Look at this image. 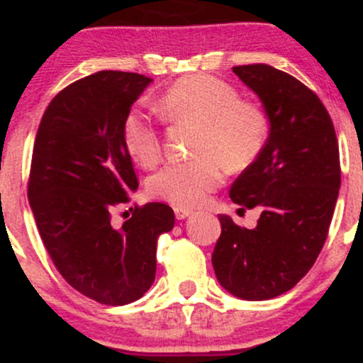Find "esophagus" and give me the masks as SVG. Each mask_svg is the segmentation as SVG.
<instances>
[{
  "instance_id": "34e87169",
  "label": "esophagus",
  "mask_w": 363,
  "mask_h": 363,
  "mask_svg": "<svg viewBox=\"0 0 363 363\" xmlns=\"http://www.w3.org/2000/svg\"><path fill=\"white\" fill-rule=\"evenodd\" d=\"M174 213H176L177 220H184V218H187V216H191L193 211L186 210V208H174Z\"/></svg>"
}]
</instances>
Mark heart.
<instances>
[{
  "label": "heart",
  "mask_w": 363,
  "mask_h": 363,
  "mask_svg": "<svg viewBox=\"0 0 363 363\" xmlns=\"http://www.w3.org/2000/svg\"><path fill=\"white\" fill-rule=\"evenodd\" d=\"M158 109L170 123L198 126L193 145L196 158L170 164L150 181V193L177 208L205 205L222 181V164L230 170L247 167L268 136V121L259 107L242 102L235 89L208 74L174 83ZM123 143L133 160L145 167L160 158L157 128L138 111H131L124 119Z\"/></svg>",
  "instance_id": "1"
}]
</instances>
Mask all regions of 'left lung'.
Here are the masks:
<instances>
[{
    "label": "left lung",
    "mask_w": 363,
    "mask_h": 363,
    "mask_svg": "<svg viewBox=\"0 0 363 363\" xmlns=\"http://www.w3.org/2000/svg\"><path fill=\"white\" fill-rule=\"evenodd\" d=\"M232 69L269 121L259 155L230 187L232 201L259 206L261 216L249 230L218 215L211 262L228 294L268 301L294 289L318 259L340 193V150L326 107L297 78L268 65Z\"/></svg>",
    "instance_id": "obj_1"
}]
</instances>
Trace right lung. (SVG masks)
<instances>
[{
	"instance_id": "obj_1",
	"label": "right lung",
	"mask_w": 363,
	"mask_h": 363,
	"mask_svg": "<svg viewBox=\"0 0 363 363\" xmlns=\"http://www.w3.org/2000/svg\"><path fill=\"white\" fill-rule=\"evenodd\" d=\"M152 78L99 72L61 90L45 109L32 153L28 203L49 256L74 290L106 306L138 301L157 272V239L176 218L147 203L121 228L111 208L138 189L123 123Z\"/></svg>"
}]
</instances>
